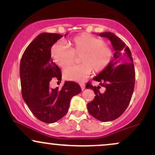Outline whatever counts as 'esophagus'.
I'll list each match as a JSON object with an SVG mask.
<instances>
[{"label": "esophagus", "instance_id": "obj_1", "mask_svg": "<svg viewBox=\"0 0 155 155\" xmlns=\"http://www.w3.org/2000/svg\"><path fill=\"white\" fill-rule=\"evenodd\" d=\"M80 86H81V90H84L85 89V84H80Z\"/></svg>", "mask_w": 155, "mask_h": 155}]
</instances>
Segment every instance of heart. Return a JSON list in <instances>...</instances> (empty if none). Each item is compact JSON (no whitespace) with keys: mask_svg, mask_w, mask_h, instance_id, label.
I'll return each mask as SVG.
<instances>
[{"mask_svg":"<svg viewBox=\"0 0 155 155\" xmlns=\"http://www.w3.org/2000/svg\"><path fill=\"white\" fill-rule=\"evenodd\" d=\"M70 49L62 42L51 46L52 60L60 67H65L79 56L81 64L65 68L63 71L65 79L74 81H83L91 74L100 73L106 68L113 59L114 51L100 37L89 33H81L68 41Z\"/></svg>","mask_w":155,"mask_h":155,"instance_id":"1","label":"heart"}]
</instances>
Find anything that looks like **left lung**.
Returning a JSON list of instances; mask_svg holds the SVG:
<instances>
[{"mask_svg":"<svg viewBox=\"0 0 155 155\" xmlns=\"http://www.w3.org/2000/svg\"><path fill=\"white\" fill-rule=\"evenodd\" d=\"M111 42L114 54L109 65L93 80L100 85L86 84L87 89H92L95 98L87 104L89 113L94 118L108 122L120 117L130 102L134 90L136 73L130 50L126 44L114 33L105 32L99 34ZM101 86L104 92L100 90Z\"/></svg>","mask_w":155,"mask_h":155,"instance_id":"obj_1","label":"left lung"}]
</instances>
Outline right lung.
Here are the masks:
<instances>
[{
    "label": "right lung",
    "instance_id": "add662e5",
    "mask_svg": "<svg viewBox=\"0 0 155 155\" xmlns=\"http://www.w3.org/2000/svg\"><path fill=\"white\" fill-rule=\"evenodd\" d=\"M62 37L58 33H41L26 48L20 61L23 99L33 115L46 123L63 118L68 111L71 99L81 91L74 81H65L61 89L49 87L52 79H62L61 71L50 52L51 46Z\"/></svg>",
    "mask_w": 155,
    "mask_h": 155
}]
</instances>
